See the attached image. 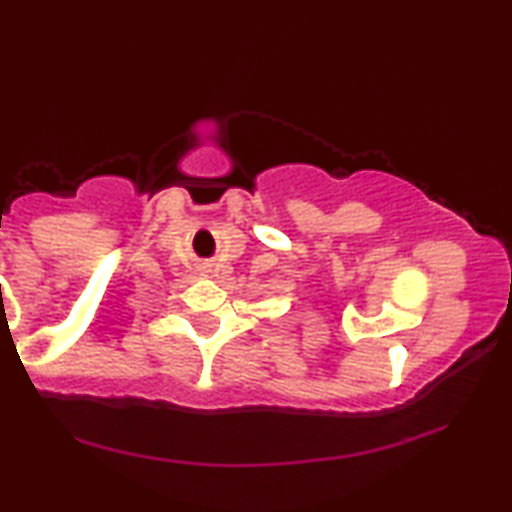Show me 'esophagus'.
I'll use <instances>...</instances> for the list:
<instances>
[{
	"label": "esophagus",
	"mask_w": 512,
	"mask_h": 512,
	"mask_svg": "<svg viewBox=\"0 0 512 512\" xmlns=\"http://www.w3.org/2000/svg\"><path fill=\"white\" fill-rule=\"evenodd\" d=\"M205 271H207V266H205ZM207 273H210V271H207Z\"/></svg>",
	"instance_id": "34e87169"
}]
</instances>
